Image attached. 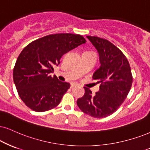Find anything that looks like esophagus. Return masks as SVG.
Masks as SVG:
<instances>
[{"mask_svg": "<svg viewBox=\"0 0 150 150\" xmlns=\"http://www.w3.org/2000/svg\"><path fill=\"white\" fill-rule=\"evenodd\" d=\"M77 86H78V84L75 83H71V88H73V87H75Z\"/></svg>", "mask_w": 150, "mask_h": 150, "instance_id": "esophagus-1", "label": "esophagus"}]
</instances>
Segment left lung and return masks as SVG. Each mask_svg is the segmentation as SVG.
Here are the masks:
<instances>
[{
	"mask_svg": "<svg viewBox=\"0 0 150 150\" xmlns=\"http://www.w3.org/2000/svg\"><path fill=\"white\" fill-rule=\"evenodd\" d=\"M97 50L101 65L92 79L101 83L95 95L84 87L83 97L77 100L83 112L96 118L110 115L124 102L133 82L130 64L126 56L117 47L106 39L87 36Z\"/></svg>",
	"mask_w": 150,
	"mask_h": 150,
	"instance_id": "obj_1",
	"label": "left lung"
}]
</instances>
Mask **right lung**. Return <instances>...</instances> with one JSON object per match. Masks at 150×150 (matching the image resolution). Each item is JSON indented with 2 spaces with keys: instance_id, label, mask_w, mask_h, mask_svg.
Here are the masks:
<instances>
[{
  "instance_id": "1",
  "label": "right lung",
  "mask_w": 150,
  "mask_h": 150,
  "mask_svg": "<svg viewBox=\"0 0 150 150\" xmlns=\"http://www.w3.org/2000/svg\"><path fill=\"white\" fill-rule=\"evenodd\" d=\"M86 42L80 35L58 33L35 40L22 50L13 70V79L28 107L44 112L58 106L70 84L51 76L53 67L60 63L64 53Z\"/></svg>"
}]
</instances>
